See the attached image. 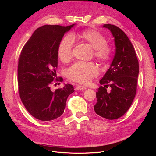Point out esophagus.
Masks as SVG:
<instances>
[{
  "mask_svg": "<svg viewBox=\"0 0 156 156\" xmlns=\"http://www.w3.org/2000/svg\"><path fill=\"white\" fill-rule=\"evenodd\" d=\"M87 89V87H83L81 85H78L77 87H75V90H84Z\"/></svg>",
  "mask_w": 156,
  "mask_h": 156,
  "instance_id": "esophagus-1",
  "label": "esophagus"
}]
</instances>
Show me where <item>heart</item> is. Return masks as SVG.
I'll use <instances>...</instances> for the list:
<instances>
[{"label": "heart", "instance_id": "b5f03b06", "mask_svg": "<svg viewBox=\"0 0 156 156\" xmlns=\"http://www.w3.org/2000/svg\"><path fill=\"white\" fill-rule=\"evenodd\" d=\"M80 40L86 42L94 49V56L101 62H106L111 57V49L107 45L106 37L100 32L94 29H86L79 32ZM73 39L66 36L60 40L58 46V57L62 62H68L72 58ZM99 71L93 62H77L66 70V77L72 81L87 84L96 77Z\"/></svg>", "mask_w": 156, "mask_h": 156}]
</instances>
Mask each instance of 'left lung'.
<instances>
[{"mask_svg":"<svg viewBox=\"0 0 156 156\" xmlns=\"http://www.w3.org/2000/svg\"><path fill=\"white\" fill-rule=\"evenodd\" d=\"M114 37L115 54L96 92L94 111L99 116L115 120L123 116L131 107L136 95L139 75V61L128 37L118 27L103 26ZM110 88V90H107Z\"/></svg>","mask_w":156,"mask_h":156,"instance_id":"1","label":"left lung"}]
</instances>
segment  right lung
Listing matches in <instances>:
<instances>
[{"label":"right lung","instance_id":"obj_1","mask_svg":"<svg viewBox=\"0 0 156 156\" xmlns=\"http://www.w3.org/2000/svg\"><path fill=\"white\" fill-rule=\"evenodd\" d=\"M74 25L42 26L34 31L21 51L17 69L19 92L26 109L37 120L51 121L60 117L68 97L74 92L69 84L55 91L51 90L56 77L58 44Z\"/></svg>","mask_w":156,"mask_h":156}]
</instances>
